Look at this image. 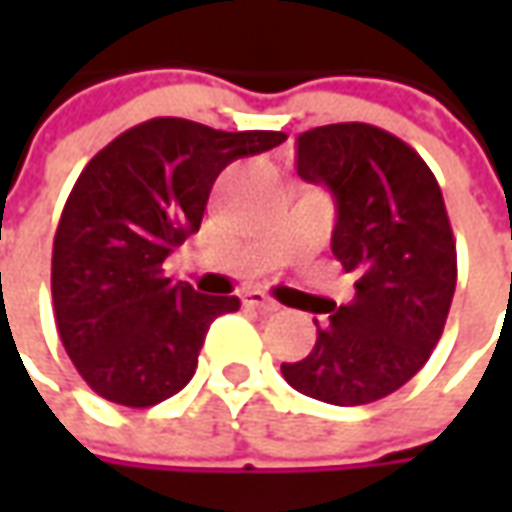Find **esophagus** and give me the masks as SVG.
Listing matches in <instances>:
<instances>
[{"label": "esophagus", "instance_id": "34e87169", "mask_svg": "<svg viewBox=\"0 0 512 512\" xmlns=\"http://www.w3.org/2000/svg\"><path fill=\"white\" fill-rule=\"evenodd\" d=\"M245 305L256 307V310H262V313H276V310H279V302H273L265 290H247Z\"/></svg>", "mask_w": 512, "mask_h": 512}]
</instances>
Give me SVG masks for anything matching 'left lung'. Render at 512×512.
I'll return each instance as SVG.
<instances>
[{"mask_svg":"<svg viewBox=\"0 0 512 512\" xmlns=\"http://www.w3.org/2000/svg\"><path fill=\"white\" fill-rule=\"evenodd\" d=\"M296 170L336 202L333 256L359 273L290 387L339 407L370 404L410 382L442 336L456 290V239L424 159L382 128L339 122L296 139Z\"/></svg>","mask_w":512,"mask_h":512,"instance_id":"left-lung-1","label":"left lung"}]
</instances>
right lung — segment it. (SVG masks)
<instances>
[{
    "instance_id": "obj_1",
    "label": "right lung",
    "mask_w": 512,
    "mask_h": 512,
    "mask_svg": "<svg viewBox=\"0 0 512 512\" xmlns=\"http://www.w3.org/2000/svg\"><path fill=\"white\" fill-rule=\"evenodd\" d=\"M285 139L159 116L85 165L56 227L50 290L62 344L93 393L153 407L193 379L207 327L239 299L173 285L162 262L199 230L216 176Z\"/></svg>"
}]
</instances>
